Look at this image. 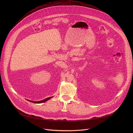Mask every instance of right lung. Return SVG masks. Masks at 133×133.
I'll list each match as a JSON object with an SVG mask.
<instances>
[{
    "label": "right lung",
    "instance_id": "right-lung-1",
    "mask_svg": "<svg viewBox=\"0 0 133 133\" xmlns=\"http://www.w3.org/2000/svg\"><path fill=\"white\" fill-rule=\"evenodd\" d=\"M51 97H48V98H46V99H44V100H43V101H38V102H33V101H30V102H33L34 103L39 104V103H44V102H46L47 101H48V100H49L50 98H51Z\"/></svg>",
    "mask_w": 133,
    "mask_h": 133
}]
</instances>
